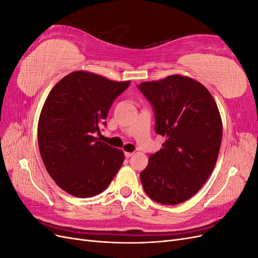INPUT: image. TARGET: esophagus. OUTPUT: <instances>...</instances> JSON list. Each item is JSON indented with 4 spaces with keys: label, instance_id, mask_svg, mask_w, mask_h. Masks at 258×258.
I'll use <instances>...</instances> for the list:
<instances>
[{
    "label": "esophagus",
    "instance_id": "1",
    "mask_svg": "<svg viewBox=\"0 0 258 258\" xmlns=\"http://www.w3.org/2000/svg\"><path fill=\"white\" fill-rule=\"evenodd\" d=\"M132 155H134V153H129V152H126V153H124V156H126L127 158H130Z\"/></svg>",
    "mask_w": 258,
    "mask_h": 258
}]
</instances>
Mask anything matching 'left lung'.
Segmentation results:
<instances>
[{"label":"left lung","mask_w":258,"mask_h":258,"mask_svg":"<svg viewBox=\"0 0 258 258\" xmlns=\"http://www.w3.org/2000/svg\"><path fill=\"white\" fill-rule=\"evenodd\" d=\"M153 105L155 131L166 137L140 173L146 195L174 206L197 194L212 173L220 153L223 124L212 95L199 82L170 75L138 85Z\"/></svg>","instance_id":"8db88e82"}]
</instances>
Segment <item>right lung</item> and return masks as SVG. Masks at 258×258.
Segmentation results:
<instances>
[{"label": "right lung", "instance_id": "1", "mask_svg": "<svg viewBox=\"0 0 258 258\" xmlns=\"http://www.w3.org/2000/svg\"><path fill=\"white\" fill-rule=\"evenodd\" d=\"M129 85L75 71L54 85L46 99L37 126L38 148L51 178L72 196L102 192L120 169L123 152L95 136Z\"/></svg>", "mask_w": 258, "mask_h": 258}]
</instances>
